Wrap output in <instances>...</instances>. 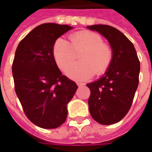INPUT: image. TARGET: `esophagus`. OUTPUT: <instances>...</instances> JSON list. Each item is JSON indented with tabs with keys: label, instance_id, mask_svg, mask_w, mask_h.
I'll return each instance as SVG.
<instances>
[{
	"label": "esophagus",
	"instance_id": "34e87169",
	"mask_svg": "<svg viewBox=\"0 0 152 152\" xmlns=\"http://www.w3.org/2000/svg\"><path fill=\"white\" fill-rule=\"evenodd\" d=\"M77 85L79 86V87H81V86H84V84H82V83H77Z\"/></svg>",
	"mask_w": 152,
	"mask_h": 152
}]
</instances>
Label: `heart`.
Here are the masks:
<instances>
[{"label": "heart", "instance_id": "1", "mask_svg": "<svg viewBox=\"0 0 152 152\" xmlns=\"http://www.w3.org/2000/svg\"><path fill=\"white\" fill-rule=\"evenodd\" d=\"M70 43L62 38L56 39L52 46V56L57 67L65 72L80 51L81 61L68 69V77L75 80L91 79L96 73L100 76L107 73L113 60V50L102 36L91 31H79L69 36Z\"/></svg>", "mask_w": 152, "mask_h": 152}]
</instances>
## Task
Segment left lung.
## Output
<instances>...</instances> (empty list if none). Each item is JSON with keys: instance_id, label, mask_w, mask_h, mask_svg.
Here are the masks:
<instances>
[{"instance_id": "obj_1", "label": "left lung", "mask_w": 152, "mask_h": 152, "mask_svg": "<svg viewBox=\"0 0 152 152\" xmlns=\"http://www.w3.org/2000/svg\"><path fill=\"white\" fill-rule=\"evenodd\" d=\"M107 39L113 50V60L107 73L87 84L91 117L97 123L110 125L118 123L131 107L139 85L140 64L134 45L118 29L104 24L87 27Z\"/></svg>"}]
</instances>
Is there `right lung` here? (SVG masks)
Here are the masks:
<instances>
[{
    "label": "right lung",
    "mask_w": 152,
    "mask_h": 152,
    "mask_svg": "<svg viewBox=\"0 0 152 152\" xmlns=\"http://www.w3.org/2000/svg\"><path fill=\"white\" fill-rule=\"evenodd\" d=\"M72 27L43 23L18 45L12 62L16 94L27 118L42 129H56L67 119V105L78 89L62 75L52 56L56 39Z\"/></svg>",
    "instance_id": "right-lung-1"
}]
</instances>
